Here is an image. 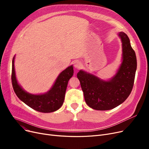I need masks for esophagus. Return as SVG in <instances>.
<instances>
[{"label":"esophagus","mask_w":149,"mask_h":149,"mask_svg":"<svg viewBox=\"0 0 149 149\" xmlns=\"http://www.w3.org/2000/svg\"><path fill=\"white\" fill-rule=\"evenodd\" d=\"M74 68L76 69H80L81 67V64L80 63V62L76 61L74 62Z\"/></svg>","instance_id":"esophagus-1"}]
</instances>
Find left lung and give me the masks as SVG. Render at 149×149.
<instances>
[{"label": "left lung", "mask_w": 149, "mask_h": 149, "mask_svg": "<svg viewBox=\"0 0 149 149\" xmlns=\"http://www.w3.org/2000/svg\"><path fill=\"white\" fill-rule=\"evenodd\" d=\"M122 42L123 62L115 76L110 81L80 70L77 73L86 104L93 109H112L126 100L133 89L137 63L134 50L126 34H118Z\"/></svg>", "instance_id": "1"}]
</instances>
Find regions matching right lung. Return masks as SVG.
Masks as SVG:
<instances>
[{
	"instance_id": "1",
	"label": "right lung",
	"mask_w": 149,
	"mask_h": 149,
	"mask_svg": "<svg viewBox=\"0 0 149 149\" xmlns=\"http://www.w3.org/2000/svg\"><path fill=\"white\" fill-rule=\"evenodd\" d=\"M14 58L13 60L11 81L14 91L17 97L29 107L43 113L56 111L64 102L65 92L69 79L73 75V66H70L58 75L52 88L42 95H32L27 93L17 83L15 74Z\"/></svg>"
}]
</instances>
